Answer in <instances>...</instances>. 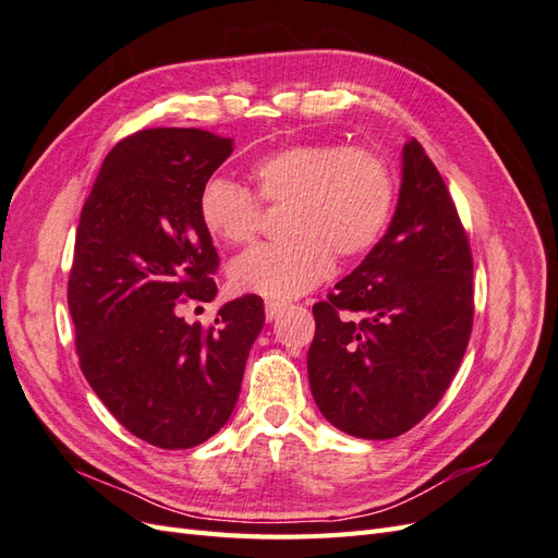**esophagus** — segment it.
I'll use <instances>...</instances> for the list:
<instances>
[{
    "instance_id": "obj_1",
    "label": "esophagus",
    "mask_w": 558,
    "mask_h": 558,
    "mask_svg": "<svg viewBox=\"0 0 558 558\" xmlns=\"http://www.w3.org/2000/svg\"><path fill=\"white\" fill-rule=\"evenodd\" d=\"M283 310H286L283 302H277V300H267L265 302V316H267V320H275Z\"/></svg>"
}]
</instances>
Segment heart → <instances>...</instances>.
<instances>
[{"label": "heart", "mask_w": 558, "mask_h": 558, "mask_svg": "<svg viewBox=\"0 0 558 558\" xmlns=\"http://www.w3.org/2000/svg\"><path fill=\"white\" fill-rule=\"evenodd\" d=\"M248 179L269 207L286 205L289 238L248 251L230 267L232 283L269 300L305 295L332 269V256L353 260L377 244L391 218L396 177L375 148L332 142L293 144L248 167ZM248 189L209 179L199 191V221L216 242L244 246L258 238L263 209Z\"/></svg>", "instance_id": "heart-1"}]
</instances>
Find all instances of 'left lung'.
<instances>
[{"label": "left lung", "instance_id": "left-lung-1", "mask_svg": "<svg viewBox=\"0 0 558 558\" xmlns=\"http://www.w3.org/2000/svg\"><path fill=\"white\" fill-rule=\"evenodd\" d=\"M472 256L445 179L424 146L402 148L398 207L384 238L328 302L314 305L312 396L335 428L391 440L449 388L472 330ZM344 311L364 318L351 322Z\"/></svg>", "mask_w": 558, "mask_h": 558}]
</instances>
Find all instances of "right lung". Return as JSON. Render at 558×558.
Returning <instances> with one entry per match:
<instances>
[{"label": "right lung", "mask_w": 558, "mask_h": 558, "mask_svg": "<svg viewBox=\"0 0 558 558\" xmlns=\"http://www.w3.org/2000/svg\"><path fill=\"white\" fill-rule=\"evenodd\" d=\"M232 154V140L197 128L130 134L105 158L83 205L70 272L83 375L140 440L191 449L226 426L263 300L218 310L216 326L185 324V300L211 302L218 256L197 199Z\"/></svg>", "instance_id": "right-lung-1"}]
</instances>
